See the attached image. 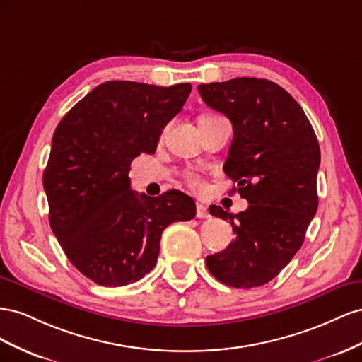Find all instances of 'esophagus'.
Listing matches in <instances>:
<instances>
[{
	"label": "esophagus",
	"instance_id": "esophagus-1",
	"mask_svg": "<svg viewBox=\"0 0 362 362\" xmlns=\"http://www.w3.org/2000/svg\"><path fill=\"white\" fill-rule=\"evenodd\" d=\"M195 209H197V212H195V216H197V218H208V216H209L206 206L197 203V204H195Z\"/></svg>",
	"mask_w": 362,
	"mask_h": 362
}]
</instances>
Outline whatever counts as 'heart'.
<instances>
[{
	"label": "heart",
	"mask_w": 362,
	"mask_h": 362,
	"mask_svg": "<svg viewBox=\"0 0 362 362\" xmlns=\"http://www.w3.org/2000/svg\"><path fill=\"white\" fill-rule=\"evenodd\" d=\"M188 182H189L191 187H199V185H200V180L195 177L194 174H188Z\"/></svg>",
	"instance_id": "b5f03b06"
}]
</instances>
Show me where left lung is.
I'll return each mask as SVG.
<instances>
[{"instance_id": "1", "label": "left lung", "mask_w": 362, "mask_h": 362, "mask_svg": "<svg viewBox=\"0 0 362 362\" xmlns=\"http://www.w3.org/2000/svg\"><path fill=\"white\" fill-rule=\"evenodd\" d=\"M197 89L232 122L223 170L249 202L238 214L209 208L230 221L235 240L206 257V267L221 284L250 290L276 277L305 241L318 206V141L300 105L270 80L238 77Z\"/></svg>"}]
</instances>
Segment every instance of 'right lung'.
I'll return each instance as SVG.
<instances>
[{"instance_id": "add662e5", "label": "right lung", "mask_w": 362, "mask_h": 362, "mask_svg": "<svg viewBox=\"0 0 362 362\" xmlns=\"http://www.w3.org/2000/svg\"><path fill=\"white\" fill-rule=\"evenodd\" d=\"M191 89L105 81L56 127L44 171L49 226L71 264L97 285L139 281L156 265L165 227L195 216L187 194L139 195L129 179L132 160L156 151Z\"/></svg>"}]
</instances>
